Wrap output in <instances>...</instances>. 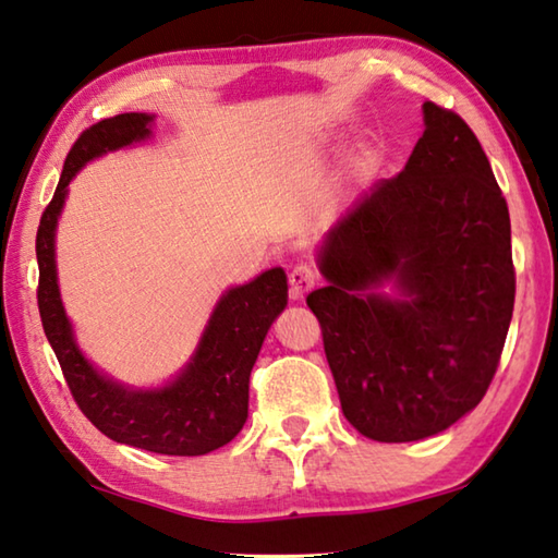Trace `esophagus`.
I'll list each match as a JSON object with an SVG mask.
<instances>
[{"mask_svg":"<svg viewBox=\"0 0 558 558\" xmlns=\"http://www.w3.org/2000/svg\"><path fill=\"white\" fill-rule=\"evenodd\" d=\"M288 280H290V295L300 300V298H305L314 286H317V270H314L312 266H305V263H300V266L290 270Z\"/></svg>","mask_w":558,"mask_h":558,"instance_id":"esophagus-1","label":"esophagus"}]
</instances>
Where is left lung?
Instances as JSON below:
<instances>
[{
	"label": "left lung",
	"mask_w": 558,
	"mask_h": 558,
	"mask_svg": "<svg viewBox=\"0 0 558 558\" xmlns=\"http://www.w3.org/2000/svg\"><path fill=\"white\" fill-rule=\"evenodd\" d=\"M422 111L400 175L324 234L327 286L307 298L343 417L385 444L434 437L483 400L514 307L510 211L488 156L459 114Z\"/></svg>",
	"instance_id": "1"
}]
</instances>
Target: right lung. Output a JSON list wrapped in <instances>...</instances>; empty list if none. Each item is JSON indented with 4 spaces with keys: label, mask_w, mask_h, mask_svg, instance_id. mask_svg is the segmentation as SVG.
I'll return each instance as SVG.
<instances>
[{
    "label": "right lung",
    "mask_w": 558,
    "mask_h": 558,
    "mask_svg": "<svg viewBox=\"0 0 558 558\" xmlns=\"http://www.w3.org/2000/svg\"><path fill=\"white\" fill-rule=\"evenodd\" d=\"M154 114L126 111L80 134L36 234L38 312L68 388L85 417L119 444L166 456H202L225 447L248 417V376L263 339L288 307V278L270 268L219 298L190 361L160 388H131L105 376L80 351L58 288L56 227L68 185L89 160L150 138Z\"/></svg>",
    "instance_id": "1"
}]
</instances>
